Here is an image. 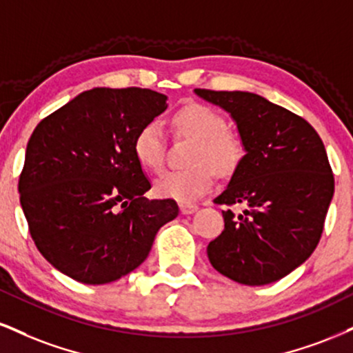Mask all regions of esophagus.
I'll return each mask as SVG.
<instances>
[{
    "mask_svg": "<svg viewBox=\"0 0 353 353\" xmlns=\"http://www.w3.org/2000/svg\"><path fill=\"white\" fill-rule=\"evenodd\" d=\"M199 207L195 205V203H181V212L184 215H190L194 214V212H197Z\"/></svg>",
    "mask_w": 353,
    "mask_h": 353,
    "instance_id": "obj_1",
    "label": "esophagus"
}]
</instances>
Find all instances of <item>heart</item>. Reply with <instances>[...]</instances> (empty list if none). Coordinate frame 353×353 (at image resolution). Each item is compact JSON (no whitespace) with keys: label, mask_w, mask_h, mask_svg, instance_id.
I'll use <instances>...</instances> for the list:
<instances>
[{"label":"heart","mask_w":353,"mask_h":353,"mask_svg":"<svg viewBox=\"0 0 353 353\" xmlns=\"http://www.w3.org/2000/svg\"><path fill=\"white\" fill-rule=\"evenodd\" d=\"M172 123L177 133L195 139L188 159L192 165L161 174L154 190L161 197L189 203L209 192L214 185V172L230 176L239 169L245 158V144L239 134L228 130L223 114L210 105H184L174 113ZM164 148V130L159 121L146 123L134 136V158L148 171L156 172L163 168Z\"/></svg>","instance_id":"obj_1"}]
</instances>
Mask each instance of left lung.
I'll use <instances>...</instances> for the list:
<instances>
[{
    "instance_id": "left-lung-1",
    "label": "left lung",
    "mask_w": 353,
    "mask_h": 353,
    "mask_svg": "<svg viewBox=\"0 0 353 353\" xmlns=\"http://www.w3.org/2000/svg\"><path fill=\"white\" fill-rule=\"evenodd\" d=\"M232 114L245 158L215 203H245L207 246L215 270L246 286L278 281L311 256L334 195V174L304 118L250 92L194 90Z\"/></svg>"
}]
</instances>
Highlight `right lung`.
I'll return each mask as SVG.
<instances>
[{"instance_id":"obj_1","label":"right lung","mask_w":353,"mask_h":353,"mask_svg":"<svg viewBox=\"0 0 353 353\" xmlns=\"http://www.w3.org/2000/svg\"><path fill=\"white\" fill-rule=\"evenodd\" d=\"M150 88H92L32 131L19 201L42 256L83 284L138 268L156 233L179 214L172 199L150 201L134 136L168 108Z\"/></svg>"}]
</instances>
